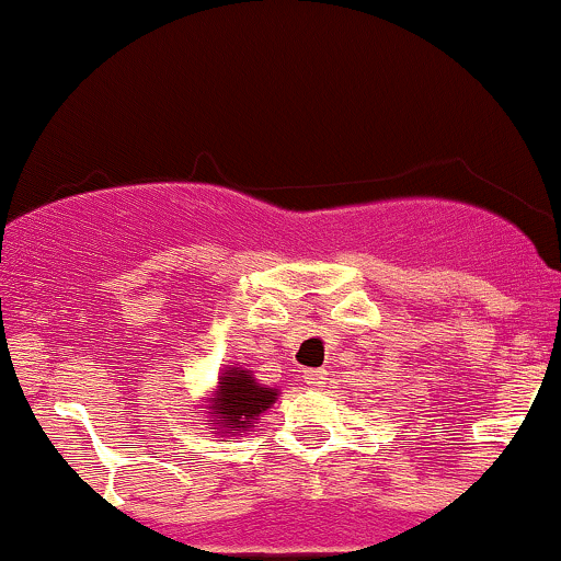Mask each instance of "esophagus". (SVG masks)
Returning <instances> with one entry per match:
<instances>
[{
  "instance_id": "obj_1",
  "label": "esophagus",
  "mask_w": 561,
  "mask_h": 561,
  "mask_svg": "<svg viewBox=\"0 0 561 561\" xmlns=\"http://www.w3.org/2000/svg\"><path fill=\"white\" fill-rule=\"evenodd\" d=\"M327 371L323 369H307L305 371V382L310 385V388H323V385H327Z\"/></svg>"
}]
</instances>
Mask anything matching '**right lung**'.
<instances>
[{
    "label": "right lung",
    "mask_w": 561,
    "mask_h": 561,
    "mask_svg": "<svg viewBox=\"0 0 561 561\" xmlns=\"http://www.w3.org/2000/svg\"><path fill=\"white\" fill-rule=\"evenodd\" d=\"M275 401L278 388L262 385L254 371L234 364L219 371V382L208 390L197 409L203 417H208L203 425H210V431L219 436H243Z\"/></svg>",
    "instance_id": "add662e5"
}]
</instances>
